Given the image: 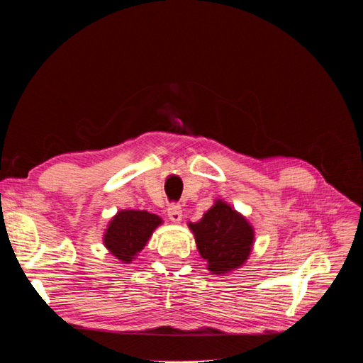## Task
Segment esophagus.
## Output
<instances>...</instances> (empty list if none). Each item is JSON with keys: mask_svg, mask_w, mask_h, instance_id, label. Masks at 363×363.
I'll list each match as a JSON object with an SVG mask.
<instances>
[{"mask_svg": "<svg viewBox=\"0 0 363 363\" xmlns=\"http://www.w3.org/2000/svg\"><path fill=\"white\" fill-rule=\"evenodd\" d=\"M168 216L172 223H180L182 218H183V213H182V207L179 204H169L168 207Z\"/></svg>", "mask_w": 363, "mask_h": 363, "instance_id": "1", "label": "esophagus"}]
</instances>
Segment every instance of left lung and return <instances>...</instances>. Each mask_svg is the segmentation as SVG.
Here are the masks:
<instances>
[{
  "label": "left lung",
  "instance_id": "1",
  "mask_svg": "<svg viewBox=\"0 0 363 363\" xmlns=\"http://www.w3.org/2000/svg\"><path fill=\"white\" fill-rule=\"evenodd\" d=\"M188 227L207 269L216 276L242 267L255 245V228L244 215L221 199L213 203L200 221L189 223Z\"/></svg>",
  "mask_w": 363,
  "mask_h": 363
}]
</instances>
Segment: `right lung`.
Listing matches in <instances>:
<instances>
[{"instance_id": "right-lung-1", "label": "right lung", "mask_w": 363, "mask_h": 363, "mask_svg": "<svg viewBox=\"0 0 363 363\" xmlns=\"http://www.w3.org/2000/svg\"><path fill=\"white\" fill-rule=\"evenodd\" d=\"M162 223L163 219L159 215L147 211H119L108 221L103 244L115 259L123 263H131Z\"/></svg>"}]
</instances>
